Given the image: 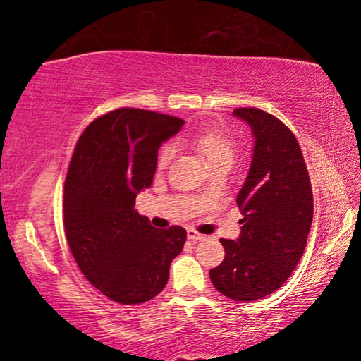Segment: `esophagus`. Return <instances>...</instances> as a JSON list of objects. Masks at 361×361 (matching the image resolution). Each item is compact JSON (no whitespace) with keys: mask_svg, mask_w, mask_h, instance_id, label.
Wrapping results in <instances>:
<instances>
[{"mask_svg":"<svg viewBox=\"0 0 361 361\" xmlns=\"http://www.w3.org/2000/svg\"><path fill=\"white\" fill-rule=\"evenodd\" d=\"M188 239L192 240V242H197V240H204L205 235L200 234V232H197L195 229L189 228V229H188Z\"/></svg>","mask_w":361,"mask_h":361,"instance_id":"obj_1","label":"esophagus"}]
</instances>
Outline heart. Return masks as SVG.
I'll return each instance as SVG.
<instances>
[{
	"instance_id": "obj_1",
	"label": "heart",
	"mask_w": 361,
	"mask_h": 361,
	"mask_svg": "<svg viewBox=\"0 0 361 361\" xmlns=\"http://www.w3.org/2000/svg\"><path fill=\"white\" fill-rule=\"evenodd\" d=\"M188 142L191 143L200 154H202L212 167L223 162H232L235 157V142L229 133H226L216 127H205L188 137ZM173 146L164 145L157 154V166L164 169L173 157Z\"/></svg>"
}]
</instances>
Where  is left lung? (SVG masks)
I'll list each match as a JSON object with an SVG mask.
<instances>
[{"label":"left lung","instance_id":"1","mask_svg":"<svg viewBox=\"0 0 361 361\" xmlns=\"http://www.w3.org/2000/svg\"><path fill=\"white\" fill-rule=\"evenodd\" d=\"M234 116L252 129L253 157L237 195L240 235L219 240L224 259L210 279L232 301H255L279 290L295 271L312 224L314 197L295 133L258 108H237Z\"/></svg>","mask_w":361,"mask_h":361}]
</instances>
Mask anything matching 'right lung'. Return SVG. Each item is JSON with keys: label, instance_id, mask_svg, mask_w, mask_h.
Instances as JSON below:
<instances>
[{"label": "right lung", "instance_id": "add662e5", "mask_svg": "<svg viewBox=\"0 0 361 361\" xmlns=\"http://www.w3.org/2000/svg\"><path fill=\"white\" fill-rule=\"evenodd\" d=\"M180 118L119 108L90 122L73 152L63 192L66 240L84 277L119 304H142L164 290L186 242L181 226L156 229L135 199L156 173L157 151Z\"/></svg>", "mask_w": 361, "mask_h": 361}]
</instances>
